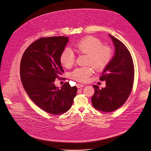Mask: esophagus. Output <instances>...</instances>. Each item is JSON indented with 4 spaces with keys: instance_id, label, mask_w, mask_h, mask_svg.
<instances>
[{
    "instance_id": "esophagus-1",
    "label": "esophagus",
    "mask_w": 151,
    "mask_h": 151,
    "mask_svg": "<svg viewBox=\"0 0 151 151\" xmlns=\"http://www.w3.org/2000/svg\"><path fill=\"white\" fill-rule=\"evenodd\" d=\"M76 86H77V88H81V87H83V86H84L83 84H77Z\"/></svg>"
}]
</instances>
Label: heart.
<instances>
[{
    "mask_svg": "<svg viewBox=\"0 0 151 151\" xmlns=\"http://www.w3.org/2000/svg\"><path fill=\"white\" fill-rule=\"evenodd\" d=\"M76 50L78 53L87 55V63L92 64L97 71L105 69L110 63L112 51L110 47L104 46L98 39L87 36L81 39L76 43ZM61 64L66 68L71 67L75 62V55L69 47L64 49L60 56ZM92 74L91 66L83 67L76 68L71 73L73 79L79 82H86Z\"/></svg>",
    "mask_w": 151,
    "mask_h": 151,
    "instance_id": "heart-1",
    "label": "heart"
}]
</instances>
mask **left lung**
Segmentation results:
<instances>
[{
  "label": "left lung",
  "mask_w": 151,
  "mask_h": 151,
  "mask_svg": "<svg viewBox=\"0 0 151 151\" xmlns=\"http://www.w3.org/2000/svg\"><path fill=\"white\" fill-rule=\"evenodd\" d=\"M115 47L114 55L104 69L100 80L106 81V86L99 88L93 85V106L103 112H112L121 107L127 100L133 88L134 68L132 57L126 46L109 35Z\"/></svg>",
  "instance_id": "left-lung-1"
}]
</instances>
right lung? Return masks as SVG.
<instances>
[{"label":"right lung","mask_w":151,"mask_h":151,"mask_svg":"<svg viewBox=\"0 0 151 151\" xmlns=\"http://www.w3.org/2000/svg\"><path fill=\"white\" fill-rule=\"evenodd\" d=\"M68 41L64 36L40 38L27 48L21 61V81L28 96L53 115L69 110L77 94V87H71L69 82L60 88L54 83L64 73L60 56Z\"/></svg>","instance_id":"right-lung-1"}]
</instances>
